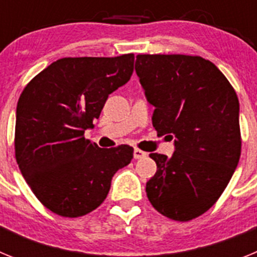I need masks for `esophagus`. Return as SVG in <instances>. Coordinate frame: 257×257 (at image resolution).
I'll use <instances>...</instances> for the list:
<instances>
[{
    "instance_id": "34e87169",
    "label": "esophagus",
    "mask_w": 257,
    "mask_h": 257,
    "mask_svg": "<svg viewBox=\"0 0 257 257\" xmlns=\"http://www.w3.org/2000/svg\"><path fill=\"white\" fill-rule=\"evenodd\" d=\"M144 157H147V153H145V152L140 151V149L138 148L134 151V158H135V160H140V158H144Z\"/></svg>"
}]
</instances>
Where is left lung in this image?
I'll list each match as a JSON object with an SVG mask.
<instances>
[{
  "instance_id": "obj_1",
  "label": "left lung",
  "mask_w": 257,
  "mask_h": 257,
  "mask_svg": "<svg viewBox=\"0 0 257 257\" xmlns=\"http://www.w3.org/2000/svg\"><path fill=\"white\" fill-rule=\"evenodd\" d=\"M135 70L154 105V128L175 138L172 157L149 154L157 172L145 192L163 216L189 221L216 203L239 162L238 96L201 56L140 54Z\"/></svg>"
}]
</instances>
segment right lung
<instances>
[{
  "mask_svg": "<svg viewBox=\"0 0 257 257\" xmlns=\"http://www.w3.org/2000/svg\"><path fill=\"white\" fill-rule=\"evenodd\" d=\"M134 54L63 58L20 94L15 158L38 201L63 217H79L104 202L113 175L134 157L130 145L99 148L85 139L109 94L131 78Z\"/></svg>",
  "mask_w": 257,
  "mask_h": 257,
  "instance_id": "right-lung-1",
  "label": "right lung"
}]
</instances>
